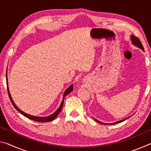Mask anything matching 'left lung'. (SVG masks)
Segmentation results:
<instances>
[{
    "label": "left lung",
    "mask_w": 151,
    "mask_h": 151,
    "mask_svg": "<svg viewBox=\"0 0 151 151\" xmlns=\"http://www.w3.org/2000/svg\"><path fill=\"white\" fill-rule=\"evenodd\" d=\"M131 41H132V44L136 46V47H139V48H141V49H142L143 51H144V48H143V46H142V43L140 42L139 39H138L137 37H135V36H134V35H131ZM127 119H128V118L125 119H123V120H121V121H117V122H113V123H104V122H101V121H98V120H96V119H94V120H95V121H96L97 122H99V123H101V124H114L120 123V122H123L124 121H125V120Z\"/></svg>",
    "instance_id": "left-lung-1"
}]
</instances>
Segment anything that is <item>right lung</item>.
Here are the masks:
<instances>
[{"instance_id":"1","label":"right lung","mask_w":151,"mask_h":151,"mask_svg":"<svg viewBox=\"0 0 151 151\" xmlns=\"http://www.w3.org/2000/svg\"><path fill=\"white\" fill-rule=\"evenodd\" d=\"M6 85H7V91H8V93H9V96L10 98V100H11V103L12 104V105L14 106V107L15 108V109H17L18 111L20 112V113H21L22 115H24V116H26L27 118L29 119L30 120H32V121H37V122H49L52 121V120H54L56 117L58 116V114L60 113L61 110L63 109V103H64V100H65V96L67 95V94H69L70 92H72L73 90V85H70L69 87L68 88L66 89V91H65V93H64L63 94V101L61 102V104L59 106V108H58L57 111H56L54 113H52V114H50V115L48 116H44V117H42V116H32V115H30V114H29L27 113H25L24 112L22 111L21 110H20L18 107L17 106L16 104L14 103L13 101H12V97L11 96V94H10V92H9V86H8V81H7V74L6 75Z\"/></svg>"}]
</instances>
